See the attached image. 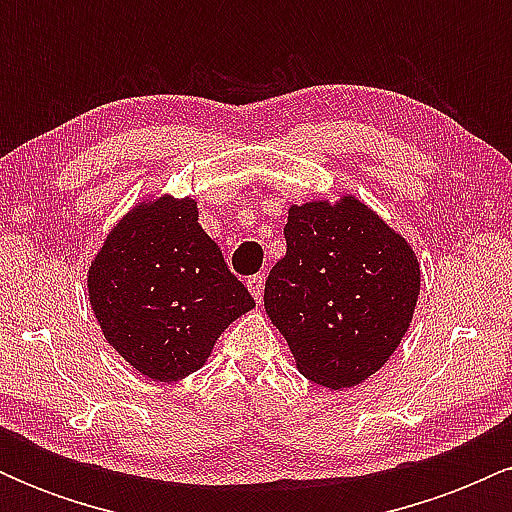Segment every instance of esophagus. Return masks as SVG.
<instances>
[{
	"mask_svg": "<svg viewBox=\"0 0 512 512\" xmlns=\"http://www.w3.org/2000/svg\"><path fill=\"white\" fill-rule=\"evenodd\" d=\"M248 289L257 303H262L264 298V274H252L248 279Z\"/></svg>",
	"mask_w": 512,
	"mask_h": 512,
	"instance_id": "obj_1",
	"label": "esophagus"
}]
</instances>
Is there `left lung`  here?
Instances as JSON below:
<instances>
[{"label":"left lung","mask_w":512,"mask_h":512,"mask_svg":"<svg viewBox=\"0 0 512 512\" xmlns=\"http://www.w3.org/2000/svg\"><path fill=\"white\" fill-rule=\"evenodd\" d=\"M286 255L264 284V310L308 380L342 390L383 368L414 317L421 269L411 245L346 195L291 204Z\"/></svg>","instance_id":"obj_1"}]
</instances>
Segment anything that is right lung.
<instances>
[{
    "instance_id": "obj_1",
    "label": "right lung",
    "mask_w": 512,
    "mask_h": 512,
    "mask_svg": "<svg viewBox=\"0 0 512 512\" xmlns=\"http://www.w3.org/2000/svg\"><path fill=\"white\" fill-rule=\"evenodd\" d=\"M197 216L192 197L139 202L88 267V301L105 339L156 383L202 368L221 332L255 308Z\"/></svg>"
}]
</instances>
